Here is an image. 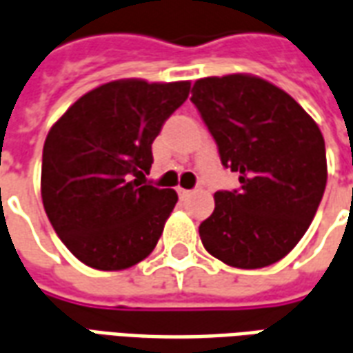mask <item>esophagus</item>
<instances>
[{"instance_id": "obj_1", "label": "esophagus", "mask_w": 353, "mask_h": 353, "mask_svg": "<svg viewBox=\"0 0 353 353\" xmlns=\"http://www.w3.org/2000/svg\"><path fill=\"white\" fill-rule=\"evenodd\" d=\"M177 194H179L181 199H187V196H191L192 191H189V189H183V187H177Z\"/></svg>"}]
</instances>
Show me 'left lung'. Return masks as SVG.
<instances>
[{
  "label": "left lung",
  "instance_id": "left-lung-1",
  "mask_svg": "<svg viewBox=\"0 0 353 353\" xmlns=\"http://www.w3.org/2000/svg\"><path fill=\"white\" fill-rule=\"evenodd\" d=\"M191 101L223 166L240 174L238 191L214 194L202 244L236 268L278 263L308 230L325 191L321 130L288 92L248 73L199 79Z\"/></svg>",
  "mask_w": 353,
  "mask_h": 353
}]
</instances>
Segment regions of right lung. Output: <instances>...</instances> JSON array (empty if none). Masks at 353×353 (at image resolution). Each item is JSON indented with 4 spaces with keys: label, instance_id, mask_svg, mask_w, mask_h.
Wrapping results in <instances>:
<instances>
[{
    "label": "right lung",
    "instance_id": "add662e5",
    "mask_svg": "<svg viewBox=\"0 0 353 353\" xmlns=\"http://www.w3.org/2000/svg\"><path fill=\"white\" fill-rule=\"evenodd\" d=\"M189 90V81H111L52 124L43 145V206L81 263L124 270L154 250L177 194L139 177L153 164L151 145L162 124Z\"/></svg>",
    "mask_w": 353,
    "mask_h": 353
}]
</instances>
